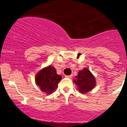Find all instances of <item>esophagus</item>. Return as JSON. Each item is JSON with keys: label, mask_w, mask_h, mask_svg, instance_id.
<instances>
[{"label": "esophagus", "mask_w": 127, "mask_h": 127, "mask_svg": "<svg viewBox=\"0 0 127 127\" xmlns=\"http://www.w3.org/2000/svg\"><path fill=\"white\" fill-rule=\"evenodd\" d=\"M72 75H65V77H67V78H71L72 77Z\"/></svg>", "instance_id": "1"}]
</instances>
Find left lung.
<instances>
[{"label":"left lung","mask_w":127,"mask_h":127,"mask_svg":"<svg viewBox=\"0 0 127 127\" xmlns=\"http://www.w3.org/2000/svg\"><path fill=\"white\" fill-rule=\"evenodd\" d=\"M75 78L74 82L78 86V90L83 94L90 92L95 87V77L88 69L84 68L79 71Z\"/></svg>","instance_id":"left-lung-1"}]
</instances>
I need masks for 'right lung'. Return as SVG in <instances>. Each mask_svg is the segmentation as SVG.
Segmentation results:
<instances>
[{"mask_svg":"<svg viewBox=\"0 0 127 127\" xmlns=\"http://www.w3.org/2000/svg\"><path fill=\"white\" fill-rule=\"evenodd\" d=\"M35 79L36 84L41 90L47 94H52L58 88V85L62 78L61 75L56 74L54 67L49 66L39 71Z\"/></svg>","mask_w":127,"mask_h":127,"instance_id":"right-lung-1","label":"right lung"}]
</instances>
